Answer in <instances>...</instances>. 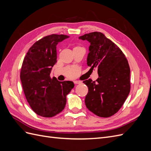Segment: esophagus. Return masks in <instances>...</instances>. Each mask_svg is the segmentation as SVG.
<instances>
[{
  "instance_id": "obj_1",
  "label": "esophagus",
  "mask_w": 151,
  "mask_h": 151,
  "mask_svg": "<svg viewBox=\"0 0 151 151\" xmlns=\"http://www.w3.org/2000/svg\"><path fill=\"white\" fill-rule=\"evenodd\" d=\"M74 83L76 84H81V83H82V81H74Z\"/></svg>"
}]
</instances>
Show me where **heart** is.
I'll return each instance as SVG.
<instances>
[{"mask_svg":"<svg viewBox=\"0 0 151 151\" xmlns=\"http://www.w3.org/2000/svg\"><path fill=\"white\" fill-rule=\"evenodd\" d=\"M77 75H78V73H77V74L76 75H75L74 76H73V77H71V78H72V79H73V78H75V77H77Z\"/></svg>","mask_w":151,"mask_h":151,"instance_id":"heart-1","label":"heart"}]
</instances>
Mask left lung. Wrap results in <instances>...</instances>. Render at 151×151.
<instances>
[{
	"label": "left lung",
	"mask_w": 151,
	"mask_h": 151,
	"mask_svg": "<svg viewBox=\"0 0 151 151\" xmlns=\"http://www.w3.org/2000/svg\"><path fill=\"white\" fill-rule=\"evenodd\" d=\"M90 43L87 64L98 69L99 77L83 83L88 87L85 104L89 111L100 117L115 115L123 106L130 91V69L125 55L117 45L101 32L79 37Z\"/></svg>",
	"instance_id": "left-lung-1"
}]
</instances>
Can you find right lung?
Listing matches in <instances>:
<instances>
[{"mask_svg": "<svg viewBox=\"0 0 151 151\" xmlns=\"http://www.w3.org/2000/svg\"><path fill=\"white\" fill-rule=\"evenodd\" d=\"M69 36L52 34L38 40L24 58L20 72L27 101L37 115L53 117L64 109L66 96L74 88L72 81H58L50 77L57 62V45Z\"/></svg>", "mask_w": 151, "mask_h": 151, "instance_id": "right-lung-1", "label": "right lung"}]
</instances>
